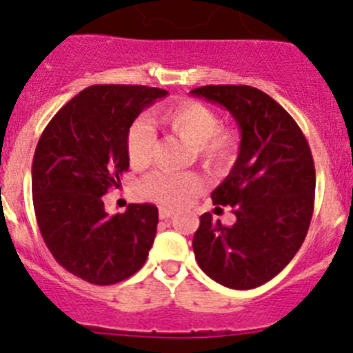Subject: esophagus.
Instances as JSON below:
<instances>
[{
  "label": "esophagus",
  "mask_w": 353,
  "mask_h": 353,
  "mask_svg": "<svg viewBox=\"0 0 353 353\" xmlns=\"http://www.w3.org/2000/svg\"><path fill=\"white\" fill-rule=\"evenodd\" d=\"M158 214H160V220H167V218H170V216L174 214V211L169 208H160V212H158Z\"/></svg>",
  "instance_id": "1"
}]
</instances>
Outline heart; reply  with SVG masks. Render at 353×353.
Here are the masks:
<instances>
[{"label": "heart", "instance_id": "obj_1", "mask_svg": "<svg viewBox=\"0 0 353 353\" xmlns=\"http://www.w3.org/2000/svg\"><path fill=\"white\" fill-rule=\"evenodd\" d=\"M154 119L192 145L195 160L209 172H225L237 160L239 133L232 126L221 125L218 112L202 101L183 100L158 110ZM154 141V132L145 123L135 121L128 126L125 151L132 167H145L151 161ZM139 190L145 199L176 208L199 192L200 179L190 172H153L141 181Z\"/></svg>", "mask_w": 353, "mask_h": 353}]
</instances>
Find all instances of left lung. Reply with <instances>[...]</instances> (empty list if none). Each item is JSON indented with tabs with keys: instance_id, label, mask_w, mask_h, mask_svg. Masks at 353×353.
Wrapping results in <instances>:
<instances>
[{
	"instance_id": "left-lung-1",
	"label": "left lung",
	"mask_w": 353,
	"mask_h": 353,
	"mask_svg": "<svg viewBox=\"0 0 353 353\" xmlns=\"http://www.w3.org/2000/svg\"><path fill=\"white\" fill-rule=\"evenodd\" d=\"M195 97L220 103L241 130V149L227 179L211 193L230 205V227L200 216L193 236L196 263L236 290L268 283L299 252L315 205V163L294 117L252 85H200ZM220 209V208H218Z\"/></svg>"
}]
</instances>
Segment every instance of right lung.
Returning a JSON list of instances; mask_svg holds the SVG:
<instances>
[{"mask_svg":"<svg viewBox=\"0 0 353 353\" xmlns=\"http://www.w3.org/2000/svg\"><path fill=\"white\" fill-rule=\"evenodd\" d=\"M167 91L148 85H90L49 121L34 149L31 192L37 223L59 265L93 285H114L144 265L158 209L130 204L109 216L103 195L121 184L125 137L135 117Z\"/></svg>","mask_w":353,"mask_h":353,"instance_id":"1","label":"right lung"}]
</instances>
